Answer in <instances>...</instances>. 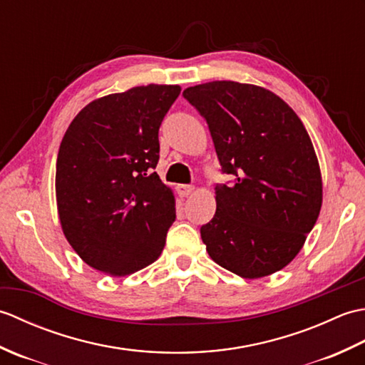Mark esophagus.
Listing matches in <instances>:
<instances>
[{
	"label": "esophagus",
	"instance_id": "esophagus-1",
	"mask_svg": "<svg viewBox=\"0 0 365 365\" xmlns=\"http://www.w3.org/2000/svg\"><path fill=\"white\" fill-rule=\"evenodd\" d=\"M177 191H178V195H180V197H188L190 195H192L195 187H192V185H178Z\"/></svg>",
	"mask_w": 365,
	"mask_h": 365
}]
</instances>
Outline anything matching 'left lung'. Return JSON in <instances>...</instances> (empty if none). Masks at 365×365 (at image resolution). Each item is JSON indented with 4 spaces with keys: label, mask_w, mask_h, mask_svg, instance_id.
Listing matches in <instances>:
<instances>
[{
    "label": "left lung",
    "mask_w": 365,
    "mask_h": 365,
    "mask_svg": "<svg viewBox=\"0 0 365 365\" xmlns=\"http://www.w3.org/2000/svg\"><path fill=\"white\" fill-rule=\"evenodd\" d=\"M204 115L222 173L213 220L200 227L207 252L245 279L276 273L297 257L323 200L320 165L301 119L265 88L210 81L183 91Z\"/></svg>",
    "instance_id": "1"
}]
</instances>
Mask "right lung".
<instances>
[{
	"mask_svg": "<svg viewBox=\"0 0 365 365\" xmlns=\"http://www.w3.org/2000/svg\"><path fill=\"white\" fill-rule=\"evenodd\" d=\"M177 84L100 97L75 115L59 147L56 204L67 242L100 273L127 276L160 257L175 221L174 192L153 169Z\"/></svg>",
	"mask_w": 365,
	"mask_h": 365,
	"instance_id": "right-lung-1",
	"label": "right lung"
}]
</instances>
